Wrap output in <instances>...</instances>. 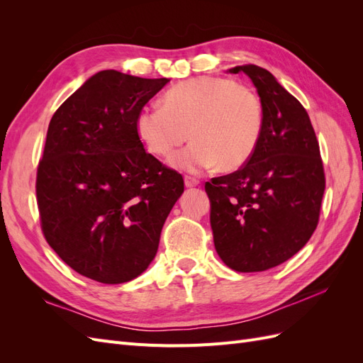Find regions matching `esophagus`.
Listing matches in <instances>:
<instances>
[{"instance_id":"esophagus-1","label":"esophagus","mask_w":363,"mask_h":363,"mask_svg":"<svg viewBox=\"0 0 363 363\" xmlns=\"http://www.w3.org/2000/svg\"><path fill=\"white\" fill-rule=\"evenodd\" d=\"M184 184H186V188H195V186L200 184V180L195 177H191V175H184Z\"/></svg>"}]
</instances>
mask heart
I'll return each mask as SVG.
<instances>
[{
    "mask_svg": "<svg viewBox=\"0 0 363 363\" xmlns=\"http://www.w3.org/2000/svg\"><path fill=\"white\" fill-rule=\"evenodd\" d=\"M263 106L248 86L223 77H196L172 86L163 106L144 107L136 116V133L145 148L169 159L174 168L200 172L215 167L235 171L255 155L263 133Z\"/></svg>",
    "mask_w": 363,
    "mask_h": 363,
    "instance_id": "obj_1",
    "label": "heart"
}]
</instances>
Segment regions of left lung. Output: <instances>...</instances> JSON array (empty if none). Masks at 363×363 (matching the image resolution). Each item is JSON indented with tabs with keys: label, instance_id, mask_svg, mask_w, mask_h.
I'll list each match as a JSON object with an SVG mask.
<instances>
[{
	"label": "left lung",
	"instance_id": "obj_1",
	"mask_svg": "<svg viewBox=\"0 0 363 363\" xmlns=\"http://www.w3.org/2000/svg\"><path fill=\"white\" fill-rule=\"evenodd\" d=\"M247 74L263 106V133L242 168L206 182L218 256L238 272L267 271L298 252L320 219L325 175L301 103L256 65Z\"/></svg>",
	"mask_w": 363,
	"mask_h": 363
}]
</instances>
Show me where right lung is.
<instances>
[{
	"instance_id": "right-lung-1",
	"label": "right lung",
	"mask_w": 363,
	"mask_h": 363,
	"mask_svg": "<svg viewBox=\"0 0 363 363\" xmlns=\"http://www.w3.org/2000/svg\"><path fill=\"white\" fill-rule=\"evenodd\" d=\"M168 79L96 72L52 115L38 167L40 227L82 276L125 283L155 259L184 191L182 174L145 151L136 116Z\"/></svg>"
}]
</instances>
